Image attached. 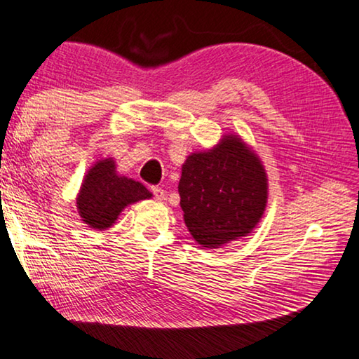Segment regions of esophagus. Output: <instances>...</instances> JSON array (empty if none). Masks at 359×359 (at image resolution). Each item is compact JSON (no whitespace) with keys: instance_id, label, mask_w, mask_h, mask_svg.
I'll return each instance as SVG.
<instances>
[{"instance_id":"1","label":"esophagus","mask_w":359,"mask_h":359,"mask_svg":"<svg viewBox=\"0 0 359 359\" xmlns=\"http://www.w3.org/2000/svg\"><path fill=\"white\" fill-rule=\"evenodd\" d=\"M151 191H152V194H154L156 201H163V198H165V191H163L162 187L154 186V187H151Z\"/></svg>"}]
</instances>
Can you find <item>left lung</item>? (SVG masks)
<instances>
[{
  "mask_svg": "<svg viewBox=\"0 0 359 359\" xmlns=\"http://www.w3.org/2000/svg\"><path fill=\"white\" fill-rule=\"evenodd\" d=\"M184 224L203 248L246 237L267 207L269 180L256 151L240 135L187 156L178 184Z\"/></svg>",
  "mask_w": 359,
  "mask_h": 359,
  "instance_id": "1",
  "label": "left lung"
}]
</instances>
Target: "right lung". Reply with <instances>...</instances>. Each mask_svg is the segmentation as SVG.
<instances>
[{
	"mask_svg": "<svg viewBox=\"0 0 359 359\" xmlns=\"http://www.w3.org/2000/svg\"><path fill=\"white\" fill-rule=\"evenodd\" d=\"M116 168L113 157L100 158L87 170L76 197L81 221L95 231H107L128 205L152 197L143 184Z\"/></svg>",
	"mask_w": 359,
	"mask_h": 359,
	"instance_id": "obj_1",
	"label": "right lung"
}]
</instances>
